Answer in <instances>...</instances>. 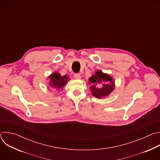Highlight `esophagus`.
<instances>
[{
    "instance_id": "esophagus-1",
    "label": "esophagus",
    "mask_w": 160,
    "mask_h": 160,
    "mask_svg": "<svg viewBox=\"0 0 160 160\" xmlns=\"http://www.w3.org/2000/svg\"><path fill=\"white\" fill-rule=\"evenodd\" d=\"M74 77L75 79H80L81 78V75L80 73H75L74 75Z\"/></svg>"
}]
</instances>
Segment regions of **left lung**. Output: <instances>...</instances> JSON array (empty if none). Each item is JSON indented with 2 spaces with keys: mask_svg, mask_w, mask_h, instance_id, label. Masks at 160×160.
I'll return each instance as SVG.
<instances>
[{
  "mask_svg": "<svg viewBox=\"0 0 160 160\" xmlns=\"http://www.w3.org/2000/svg\"><path fill=\"white\" fill-rule=\"evenodd\" d=\"M88 81L92 84L90 87L91 92L98 99L108 96L115 88V82L112 81V77L101 71H97L95 75L89 78ZM100 84L102 87L99 88L98 86Z\"/></svg>",
  "mask_w": 160,
  "mask_h": 160,
  "instance_id": "1",
  "label": "left lung"
}]
</instances>
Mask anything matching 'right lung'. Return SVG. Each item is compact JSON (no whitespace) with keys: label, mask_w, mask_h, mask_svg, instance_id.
Returning <instances> with one entry per match:
<instances>
[{"label":"right lung","mask_w":160,"mask_h":160,"mask_svg":"<svg viewBox=\"0 0 160 160\" xmlns=\"http://www.w3.org/2000/svg\"><path fill=\"white\" fill-rule=\"evenodd\" d=\"M50 82L49 85L51 88L54 89L56 91H59L60 88H62L70 80L66 75L61 76L58 73H52L50 76Z\"/></svg>","instance_id":"right-lung-1"}]
</instances>
